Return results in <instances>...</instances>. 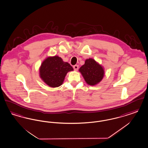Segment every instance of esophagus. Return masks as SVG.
<instances>
[{
  "instance_id": "esophagus-1",
  "label": "esophagus",
  "mask_w": 148,
  "mask_h": 148,
  "mask_svg": "<svg viewBox=\"0 0 148 148\" xmlns=\"http://www.w3.org/2000/svg\"><path fill=\"white\" fill-rule=\"evenodd\" d=\"M73 68L75 71H77L78 68H79V66L77 65H75L73 66Z\"/></svg>"
}]
</instances>
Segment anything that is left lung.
Segmentation results:
<instances>
[{"instance_id":"left-lung-1","label":"left lung","mask_w":148,"mask_h":148,"mask_svg":"<svg viewBox=\"0 0 148 148\" xmlns=\"http://www.w3.org/2000/svg\"><path fill=\"white\" fill-rule=\"evenodd\" d=\"M79 71L84 78L86 83L90 85H95L101 81L104 75V70L99 64L92 58L85 60Z\"/></svg>"}]
</instances>
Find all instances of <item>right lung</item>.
I'll return each mask as SVG.
<instances>
[{
    "mask_svg": "<svg viewBox=\"0 0 148 148\" xmlns=\"http://www.w3.org/2000/svg\"><path fill=\"white\" fill-rule=\"evenodd\" d=\"M73 71V67L64 62L58 56H50L45 59L39 69L40 77L51 88L60 86L68 72Z\"/></svg>",
    "mask_w": 148,
    "mask_h": 148,
    "instance_id": "add662e5",
    "label": "right lung"
}]
</instances>
